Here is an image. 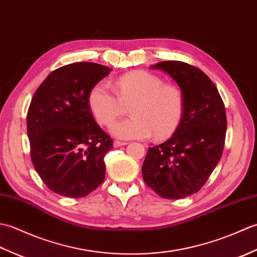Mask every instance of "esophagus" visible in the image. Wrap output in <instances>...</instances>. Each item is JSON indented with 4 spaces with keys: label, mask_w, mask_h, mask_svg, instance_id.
I'll list each match as a JSON object with an SVG mask.
<instances>
[{
    "label": "esophagus",
    "mask_w": 257,
    "mask_h": 257,
    "mask_svg": "<svg viewBox=\"0 0 257 257\" xmlns=\"http://www.w3.org/2000/svg\"><path fill=\"white\" fill-rule=\"evenodd\" d=\"M128 143H125V141H120V140H114L113 141V147L114 148H118V147H121V146H125Z\"/></svg>",
    "instance_id": "esophagus-1"
}]
</instances>
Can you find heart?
Here are the masks:
<instances>
[{
    "mask_svg": "<svg viewBox=\"0 0 257 257\" xmlns=\"http://www.w3.org/2000/svg\"><path fill=\"white\" fill-rule=\"evenodd\" d=\"M89 107L98 122L111 124L130 106L133 117L113 123L111 133L119 138H167L176 132L183 114L181 91L172 84L146 70H134L120 76L117 94L106 81L92 87Z\"/></svg>",
    "mask_w": 257,
    "mask_h": 257,
    "instance_id": "heart-1",
    "label": "heart"
}]
</instances>
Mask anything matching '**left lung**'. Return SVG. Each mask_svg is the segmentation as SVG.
<instances>
[{"instance_id":"8db88e82","label":"left lung","mask_w":257,"mask_h":257,"mask_svg":"<svg viewBox=\"0 0 257 257\" xmlns=\"http://www.w3.org/2000/svg\"><path fill=\"white\" fill-rule=\"evenodd\" d=\"M183 97L181 122L170 139L149 148L143 165L146 184L165 199L187 198L201 190L219 163L225 144L224 102L213 81L198 67L160 62Z\"/></svg>"}]
</instances>
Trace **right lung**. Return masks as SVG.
<instances>
[{"mask_svg":"<svg viewBox=\"0 0 257 257\" xmlns=\"http://www.w3.org/2000/svg\"><path fill=\"white\" fill-rule=\"evenodd\" d=\"M111 68L79 62L54 70L36 89L27 111L31 159L46 187L83 198L103 182V158L112 139L92 117L88 96Z\"/></svg>","mask_w":257,"mask_h":257,"instance_id":"1","label":"right lung"}]
</instances>
